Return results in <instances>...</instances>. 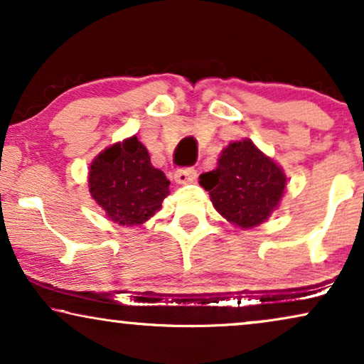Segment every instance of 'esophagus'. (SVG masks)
Segmentation results:
<instances>
[{
    "mask_svg": "<svg viewBox=\"0 0 364 364\" xmlns=\"http://www.w3.org/2000/svg\"><path fill=\"white\" fill-rule=\"evenodd\" d=\"M173 178H176L177 183L181 186H186V183H191L197 178V171L193 167H186V168H178L173 173Z\"/></svg>",
    "mask_w": 364,
    "mask_h": 364,
    "instance_id": "obj_1",
    "label": "esophagus"
}]
</instances>
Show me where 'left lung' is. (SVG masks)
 I'll list each match as a JSON object with an SVG mask.
<instances>
[{"mask_svg":"<svg viewBox=\"0 0 364 364\" xmlns=\"http://www.w3.org/2000/svg\"><path fill=\"white\" fill-rule=\"evenodd\" d=\"M215 210L240 228L260 225L282 200L287 177L250 139L228 144L217 168L200 176Z\"/></svg>","mask_w":364,"mask_h":364,"instance_id":"obj_1","label":"left lung"}]
</instances>
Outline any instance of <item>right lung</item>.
<instances>
[{
    "label": "right lung",
    "mask_w": 364,
    "mask_h": 364,
    "mask_svg": "<svg viewBox=\"0 0 364 364\" xmlns=\"http://www.w3.org/2000/svg\"><path fill=\"white\" fill-rule=\"evenodd\" d=\"M168 183L136 136L107 147L89 167L91 197L119 225H141L161 210Z\"/></svg>",
    "instance_id": "1"
}]
</instances>
